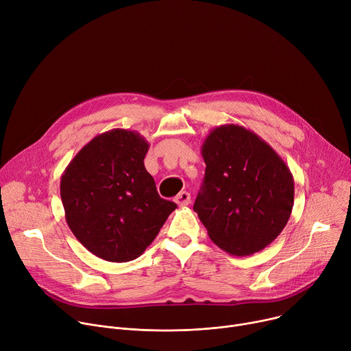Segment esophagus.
<instances>
[{
	"mask_svg": "<svg viewBox=\"0 0 351 351\" xmlns=\"http://www.w3.org/2000/svg\"><path fill=\"white\" fill-rule=\"evenodd\" d=\"M175 202L179 207H186L190 203V193L189 192H180L176 197Z\"/></svg>",
	"mask_w": 351,
	"mask_h": 351,
	"instance_id": "esophagus-1",
	"label": "esophagus"
}]
</instances>
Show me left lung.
<instances>
[{"instance_id": "1", "label": "left lung", "mask_w": 351, "mask_h": 351, "mask_svg": "<svg viewBox=\"0 0 351 351\" xmlns=\"http://www.w3.org/2000/svg\"><path fill=\"white\" fill-rule=\"evenodd\" d=\"M202 155L206 173L193 210L210 239L232 256L265 249L291 215L289 167L265 140L238 124L213 129Z\"/></svg>"}]
</instances>
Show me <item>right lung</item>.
Returning <instances> with one entry per match:
<instances>
[{"mask_svg":"<svg viewBox=\"0 0 351 351\" xmlns=\"http://www.w3.org/2000/svg\"><path fill=\"white\" fill-rule=\"evenodd\" d=\"M148 148L140 133L114 129L84 145L61 176L70 230L104 261L137 259L176 208L159 197L144 167Z\"/></svg>","mask_w":351,"mask_h":351,"instance_id":"add662e5","label":"right lung"}]
</instances>
